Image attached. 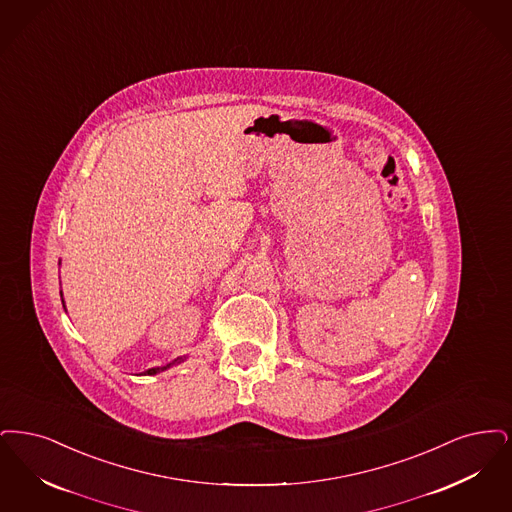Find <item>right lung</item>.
<instances>
[{
  "mask_svg": "<svg viewBox=\"0 0 512 512\" xmlns=\"http://www.w3.org/2000/svg\"><path fill=\"white\" fill-rule=\"evenodd\" d=\"M61 298H63V290H61ZM63 306H65V300H63ZM185 359H187L185 356L176 357L174 361H170V363H166V365H162V367H153V369H147L143 375H158V373H162V371H166V369H170V367H174V365L183 363Z\"/></svg>",
  "mask_w": 512,
  "mask_h": 512,
  "instance_id": "right-lung-1",
  "label": "right lung"
}]
</instances>
